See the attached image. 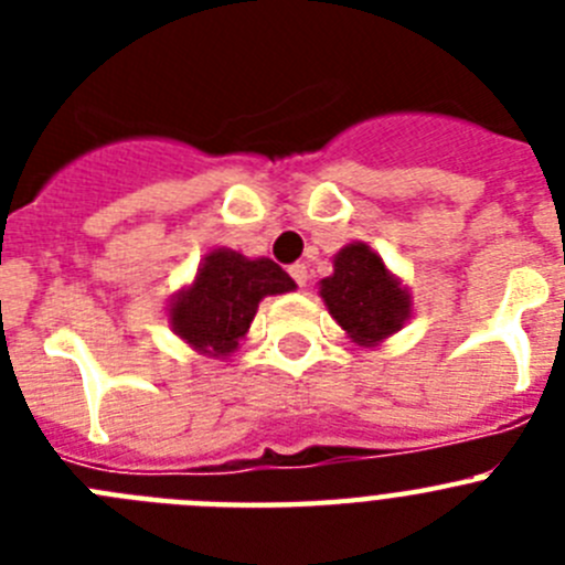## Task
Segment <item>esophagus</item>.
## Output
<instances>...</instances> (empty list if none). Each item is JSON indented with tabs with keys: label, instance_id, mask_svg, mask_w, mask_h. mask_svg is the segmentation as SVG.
Instances as JSON below:
<instances>
[{
	"label": "esophagus",
	"instance_id": "esophagus-1",
	"mask_svg": "<svg viewBox=\"0 0 565 565\" xmlns=\"http://www.w3.org/2000/svg\"><path fill=\"white\" fill-rule=\"evenodd\" d=\"M288 274H291L294 282H297L299 288H302V286H306V282H308V268L302 266V263H294V266L288 268Z\"/></svg>",
	"mask_w": 565,
	"mask_h": 565
}]
</instances>
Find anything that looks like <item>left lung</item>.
Listing matches in <instances>:
<instances>
[{
	"instance_id": "obj_1",
	"label": "left lung",
	"mask_w": 565,
	"mask_h": 565,
	"mask_svg": "<svg viewBox=\"0 0 565 565\" xmlns=\"http://www.w3.org/2000/svg\"><path fill=\"white\" fill-rule=\"evenodd\" d=\"M328 311L353 342L376 344L396 333L411 313V297L387 274L382 257L351 243L333 259V274L319 282Z\"/></svg>"
}]
</instances>
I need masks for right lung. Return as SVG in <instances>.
Returning a JSON list of instances; mask_svg holds the SVG:
<instances>
[{
    "label": "right lung",
    "instance_id": "add662e5",
    "mask_svg": "<svg viewBox=\"0 0 565 565\" xmlns=\"http://www.w3.org/2000/svg\"><path fill=\"white\" fill-rule=\"evenodd\" d=\"M291 288L294 279L271 259H246L217 248L206 257L192 288L172 302V328L194 351L228 356L237 339L246 337L259 299Z\"/></svg>",
    "mask_w": 565,
    "mask_h": 565
}]
</instances>
